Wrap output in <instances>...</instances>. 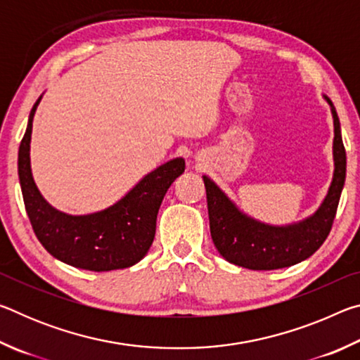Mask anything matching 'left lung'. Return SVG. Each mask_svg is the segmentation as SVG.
I'll use <instances>...</instances> for the list:
<instances>
[{
  "label": "left lung",
  "instance_id": "obj_1",
  "mask_svg": "<svg viewBox=\"0 0 360 360\" xmlns=\"http://www.w3.org/2000/svg\"><path fill=\"white\" fill-rule=\"evenodd\" d=\"M333 178L326 198L311 216L288 225H270L248 216L208 176H203L208 202L210 230L214 246L230 264L249 270H278L313 255L330 233L340 195L346 179V152L340 120L332 101Z\"/></svg>",
  "mask_w": 360,
  "mask_h": 360
}]
</instances>
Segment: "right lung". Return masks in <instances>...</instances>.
<instances>
[{"instance_id":"obj_1","label":"right lung","mask_w":360,"mask_h":360,"mask_svg":"<svg viewBox=\"0 0 360 360\" xmlns=\"http://www.w3.org/2000/svg\"><path fill=\"white\" fill-rule=\"evenodd\" d=\"M41 98L42 95L32 108L19 148L23 202L41 245L56 259L82 270L111 271L138 264L154 241L157 212L163 197L173 181L184 173V158L176 157L157 167L106 210L81 216L66 214L46 202L32 173L30 143Z\"/></svg>"}]
</instances>
